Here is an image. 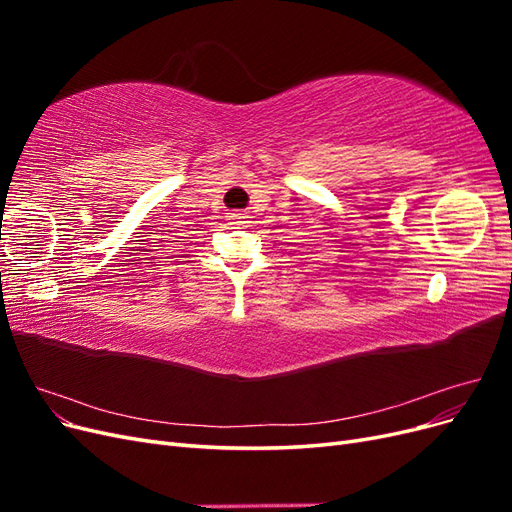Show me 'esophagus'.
Returning <instances> with one entry per match:
<instances>
[{
    "mask_svg": "<svg viewBox=\"0 0 512 512\" xmlns=\"http://www.w3.org/2000/svg\"><path fill=\"white\" fill-rule=\"evenodd\" d=\"M250 215H247L245 211H232V213H228L226 215V220H228V224L232 226V228H239V226H245V224H250Z\"/></svg>",
    "mask_w": 512,
    "mask_h": 512,
    "instance_id": "esophagus-1",
    "label": "esophagus"
}]
</instances>
